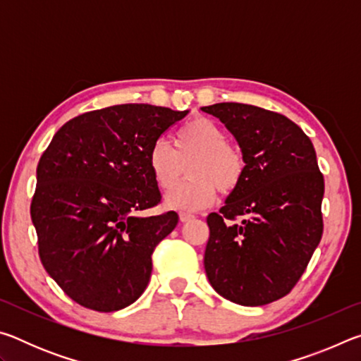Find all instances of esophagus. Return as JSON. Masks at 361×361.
Here are the masks:
<instances>
[{
  "mask_svg": "<svg viewBox=\"0 0 361 361\" xmlns=\"http://www.w3.org/2000/svg\"><path fill=\"white\" fill-rule=\"evenodd\" d=\"M195 216L192 215V213H188V212H181L180 213V221L181 223H188V221H191V219H194Z\"/></svg>",
  "mask_w": 361,
  "mask_h": 361,
  "instance_id": "34e87169",
  "label": "esophagus"
}]
</instances>
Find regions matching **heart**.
<instances>
[{
	"instance_id": "heart-1",
	"label": "heart",
	"mask_w": 361,
	"mask_h": 361,
	"mask_svg": "<svg viewBox=\"0 0 361 361\" xmlns=\"http://www.w3.org/2000/svg\"><path fill=\"white\" fill-rule=\"evenodd\" d=\"M173 149L157 140L148 152L149 172L162 191L179 180L183 165L190 178L170 191L166 204L176 210H202L216 199V192L231 194L240 186L247 172V161L239 146L228 142V133L215 121L197 116L175 133Z\"/></svg>"
}]
</instances>
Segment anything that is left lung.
<instances>
[{
	"label": "left lung",
	"mask_w": 361,
	"mask_h": 361,
	"mask_svg": "<svg viewBox=\"0 0 361 361\" xmlns=\"http://www.w3.org/2000/svg\"><path fill=\"white\" fill-rule=\"evenodd\" d=\"M216 116L239 142L243 181L207 216V277L218 295L264 305L295 288L323 234L325 181L310 138L286 116L245 103H216ZM237 217L243 221L232 224Z\"/></svg>",
	"instance_id": "8db88e82"
}]
</instances>
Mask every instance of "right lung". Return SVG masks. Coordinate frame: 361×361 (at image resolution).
<instances>
[{
    "mask_svg": "<svg viewBox=\"0 0 361 361\" xmlns=\"http://www.w3.org/2000/svg\"><path fill=\"white\" fill-rule=\"evenodd\" d=\"M188 111L127 103L76 116L54 135L36 169L30 215L46 272L97 312L142 296L152 252L178 213L142 218L161 204L148 152Z\"/></svg>",
    "mask_w": 361,
    "mask_h": 361,
    "instance_id": "right-lung-1",
    "label": "right lung"
}]
</instances>
